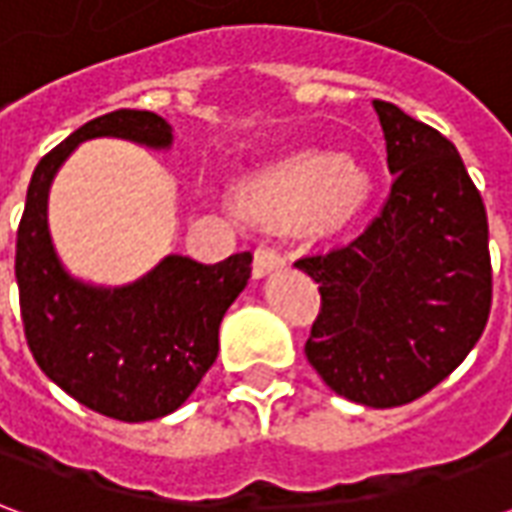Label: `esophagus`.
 <instances>
[{
    "instance_id": "1",
    "label": "esophagus",
    "mask_w": 512,
    "mask_h": 512,
    "mask_svg": "<svg viewBox=\"0 0 512 512\" xmlns=\"http://www.w3.org/2000/svg\"><path fill=\"white\" fill-rule=\"evenodd\" d=\"M279 268H285V257L279 255L277 249H268V246H260L255 252V260H252V274L257 279L268 277V274H274Z\"/></svg>"
}]
</instances>
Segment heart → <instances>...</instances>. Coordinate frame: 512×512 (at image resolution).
<instances>
[{"label":"heart","instance_id":"obj_1","mask_svg":"<svg viewBox=\"0 0 512 512\" xmlns=\"http://www.w3.org/2000/svg\"><path fill=\"white\" fill-rule=\"evenodd\" d=\"M373 175L348 150H301L263 167L241 183V211L266 227L337 230L365 208Z\"/></svg>","mask_w":512,"mask_h":512}]
</instances>
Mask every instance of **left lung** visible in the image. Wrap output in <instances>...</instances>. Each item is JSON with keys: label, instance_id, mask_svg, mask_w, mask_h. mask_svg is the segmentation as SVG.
<instances>
[{"label": "left lung", "instance_id": "8db88e82", "mask_svg": "<svg viewBox=\"0 0 512 512\" xmlns=\"http://www.w3.org/2000/svg\"><path fill=\"white\" fill-rule=\"evenodd\" d=\"M395 175L365 233L296 266L321 285L304 354L337 395L370 408L417 400L472 351L491 312L488 219L450 139L373 101Z\"/></svg>", "mask_w": 512, "mask_h": 512}]
</instances>
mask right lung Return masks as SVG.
Here are the masks:
<instances>
[{"mask_svg": "<svg viewBox=\"0 0 512 512\" xmlns=\"http://www.w3.org/2000/svg\"><path fill=\"white\" fill-rule=\"evenodd\" d=\"M104 136L158 153L175 142L156 112L117 109L40 158L16 241L21 321L35 362L60 389L104 417L150 422L183 406L216 362L219 323L252 277V255L208 266L172 252L126 285L73 277L51 238L49 191L73 150Z\"/></svg>", "mask_w": 512, "mask_h": 512, "instance_id": "right-lung-1", "label": "right lung"}]
</instances>
